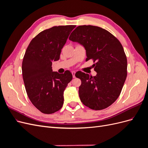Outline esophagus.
I'll list each match as a JSON object with an SVG mask.
<instances>
[{
  "label": "esophagus",
  "mask_w": 148,
  "mask_h": 148,
  "mask_svg": "<svg viewBox=\"0 0 148 148\" xmlns=\"http://www.w3.org/2000/svg\"><path fill=\"white\" fill-rule=\"evenodd\" d=\"M75 71H71V74H72V75H73V78H75Z\"/></svg>",
  "instance_id": "1"
}]
</instances>
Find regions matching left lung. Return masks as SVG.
Here are the masks:
<instances>
[{
	"mask_svg": "<svg viewBox=\"0 0 148 148\" xmlns=\"http://www.w3.org/2000/svg\"><path fill=\"white\" fill-rule=\"evenodd\" d=\"M69 39L84 46L88 61L92 59L97 74L82 71L75 77L82 80L79 96L83 104L93 110L108 107L117 99L127 76V59L122 44L113 34L92 25L78 26Z\"/></svg>",
	"mask_w": 148,
	"mask_h": 148,
	"instance_id": "8db88e82",
	"label": "left lung"
}]
</instances>
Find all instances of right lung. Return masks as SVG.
Wrapping results in <instances>:
<instances>
[{
	"instance_id": "obj_1",
	"label": "right lung",
	"mask_w": 148,
	"mask_h": 148,
	"mask_svg": "<svg viewBox=\"0 0 148 148\" xmlns=\"http://www.w3.org/2000/svg\"><path fill=\"white\" fill-rule=\"evenodd\" d=\"M75 25L53 26L31 40L22 62V75L29 100L43 114L59 110L64 104V92L72 79L69 70L59 74L52 71L53 61L60 54Z\"/></svg>"
}]
</instances>
